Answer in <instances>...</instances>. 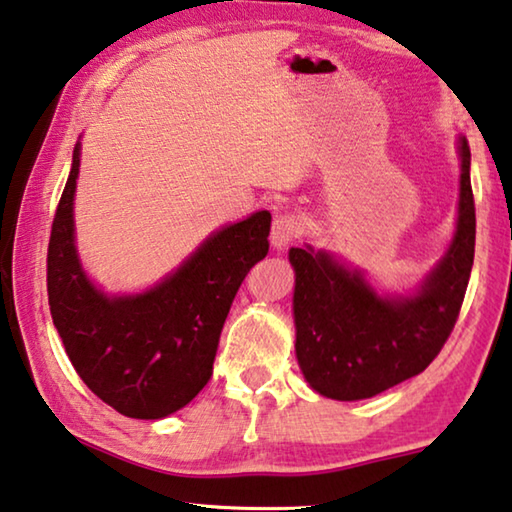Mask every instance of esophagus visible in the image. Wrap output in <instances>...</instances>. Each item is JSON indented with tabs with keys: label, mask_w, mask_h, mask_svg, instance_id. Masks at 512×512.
Returning a JSON list of instances; mask_svg holds the SVG:
<instances>
[{
	"label": "esophagus",
	"mask_w": 512,
	"mask_h": 512,
	"mask_svg": "<svg viewBox=\"0 0 512 512\" xmlns=\"http://www.w3.org/2000/svg\"><path fill=\"white\" fill-rule=\"evenodd\" d=\"M306 231V222L304 217L295 215V212H283L272 222V233H270V242L274 249H283L288 247L290 242L302 238Z\"/></svg>",
	"instance_id": "34e87169"
}]
</instances>
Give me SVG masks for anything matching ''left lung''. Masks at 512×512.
<instances>
[{"mask_svg": "<svg viewBox=\"0 0 512 512\" xmlns=\"http://www.w3.org/2000/svg\"><path fill=\"white\" fill-rule=\"evenodd\" d=\"M458 222L446 254L414 293L380 295L329 251L293 247L295 352L304 380L334 400L373 398L430 366L458 320L474 265L471 153L458 139Z\"/></svg>", "mask_w": 512, "mask_h": 512, "instance_id": "8db88e82", "label": "left lung"}]
</instances>
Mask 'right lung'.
I'll return each instance as SVG.
<instances>
[{
    "label": "right lung",
    "instance_id": "right-lung-1",
    "mask_svg": "<svg viewBox=\"0 0 512 512\" xmlns=\"http://www.w3.org/2000/svg\"><path fill=\"white\" fill-rule=\"evenodd\" d=\"M80 151L77 141L47 247L52 322L102 403L130 419H164L208 384L233 297L270 249L272 215L261 210L222 226L144 293L107 295L86 277L75 247Z\"/></svg>",
    "mask_w": 512,
    "mask_h": 512
}]
</instances>
